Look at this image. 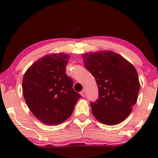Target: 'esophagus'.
<instances>
[{
    "mask_svg": "<svg viewBox=\"0 0 158 158\" xmlns=\"http://www.w3.org/2000/svg\"><path fill=\"white\" fill-rule=\"evenodd\" d=\"M81 95L82 96V97H85V95H86V92H85V90H82L81 91Z\"/></svg>",
    "mask_w": 158,
    "mask_h": 158,
    "instance_id": "obj_1",
    "label": "esophagus"
}]
</instances>
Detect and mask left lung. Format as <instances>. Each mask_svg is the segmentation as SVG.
<instances>
[{
    "mask_svg": "<svg viewBox=\"0 0 158 158\" xmlns=\"http://www.w3.org/2000/svg\"><path fill=\"white\" fill-rule=\"evenodd\" d=\"M82 57L99 90L97 100L90 102L94 116L108 126L122 123L131 114L138 97L139 81L135 68L110 50L85 53Z\"/></svg>",
    "mask_w": 158,
    "mask_h": 158,
    "instance_id": "8db88e82",
    "label": "left lung"
}]
</instances>
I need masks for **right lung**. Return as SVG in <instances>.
<instances>
[{
    "label": "right lung",
    "mask_w": 158,
    "mask_h": 158,
    "mask_svg": "<svg viewBox=\"0 0 158 158\" xmlns=\"http://www.w3.org/2000/svg\"><path fill=\"white\" fill-rule=\"evenodd\" d=\"M69 58L61 52L46 55L34 62L23 76L22 89L27 106L44 124L62 123L71 116L81 97L74 91L73 80L66 74Z\"/></svg>",
    "instance_id": "right-lung-1"
}]
</instances>
